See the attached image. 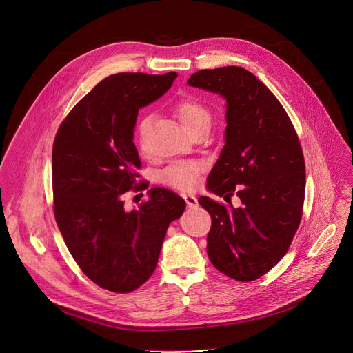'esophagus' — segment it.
<instances>
[{
  "label": "esophagus",
  "mask_w": 353,
  "mask_h": 353,
  "mask_svg": "<svg viewBox=\"0 0 353 353\" xmlns=\"http://www.w3.org/2000/svg\"><path fill=\"white\" fill-rule=\"evenodd\" d=\"M181 196L184 198L185 204H187L190 208H194V207L198 205V199H196L194 195H191V194H183Z\"/></svg>",
  "instance_id": "1"
}]
</instances>
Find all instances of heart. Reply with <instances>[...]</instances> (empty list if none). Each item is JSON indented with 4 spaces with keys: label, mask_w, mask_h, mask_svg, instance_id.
I'll return each mask as SVG.
<instances>
[{
    "label": "heart",
    "mask_w": 353,
    "mask_h": 353,
    "mask_svg": "<svg viewBox=\"0 0 353 353\" xmlns=\"http://www.w3.org/2000/svg\"><path fill=\"white\" fill-rule=\"evenodd\" d=\"M174 113L188 132H192L199 127L211 125V112L204 103H201L199 100L194 97L180 99L174 106ZM149 124H150V117H145L142 119L138 127L137 138H138V145L141 150L146 149V134H148ZM199 172H201V163L196 161H176L169 166H166L161 172L159 177L162 183L170 187H174L181 191H190L196 185Z\"/></svg>",
    "instance_id": "b5f03b06"
}]
</instances>
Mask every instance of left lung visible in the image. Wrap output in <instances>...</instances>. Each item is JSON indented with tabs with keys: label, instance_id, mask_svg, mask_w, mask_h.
<instances>
[{
	"label": "left lung",
	"instance_id": "1",
	"mask_svg": "<svg viewBox=\"0 0 353 353\" xmlns=\"http://www.w3.org/2000/svg\"><path fill=\"white\" fill-rule=\"evenodd\" d=\"M187 83L226 100L225 146L198 203L211 218L207 253L216 270L241 282L259 279L286 254L301 219L306 169L290 119L275 94L241 67L201 70Z\"/></svg>",
	"mask_w": 353,
	"mask_h": 353
}]
</instances>
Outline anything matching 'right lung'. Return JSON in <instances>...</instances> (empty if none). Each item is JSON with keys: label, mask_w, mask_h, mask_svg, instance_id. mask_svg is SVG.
<instances>
[{"label": "right lung", "mask_w": 353, "mask_h": 353, "mask_svg": "<svg viewBox=\"0 0 353 353\" xmlns=\"http://www.w3.org/2000/svg\"><path fill=\"white\" fill-rule=\"evenodd\" d=\"M176 78H105L70 112L54 139L56 222L83 274L116 293L132 292L154 274L168 228L185 210L181 196L161 187L148 191L139 210L127 211L121 199L141 168L132 142L138 110L163 96Z\"/></svg>", "instance_id": "right-lung-1"}]
</instances>
